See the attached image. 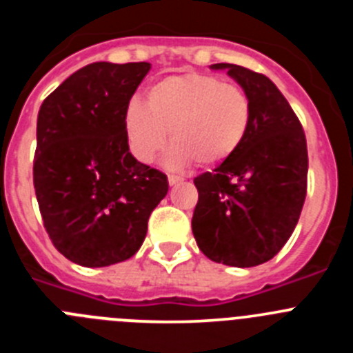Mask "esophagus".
Here are the masks:
<instances>
[{
    "label": "esophagus",
    "instance_id": "esophagus-1",
    "mask_svg": "<svg viewBox=\"0 0 353 353\" xmlns=\"http://www.w3.org/2000/svg\"><path fill=\"white\" fill-rule=\"evenodd\" d=\"M182 176H176V174H168V182H170V185H176V183L182 182Z\"/></svg>",
    "mask_w": 353,
    "mask_h": 353
}]
</instances>
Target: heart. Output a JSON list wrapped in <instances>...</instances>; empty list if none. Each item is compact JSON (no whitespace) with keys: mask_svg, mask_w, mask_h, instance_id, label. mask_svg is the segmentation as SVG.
<instances>
[{"mask_svg":"<svg viewBox=\"0 0 353 353\" xmlns=\"http://www.w3.org/2000/svg\"><path fill=\"white\" fill-rule=\"evenodd\" d=\"M251 123V101L239 84L205 74H176L159 79L146 92V104L132 101L125 111L130 152L152 164L174 143L170 164L198 161L212 166L226 161L242 145Z\"/></svg>","mask_w":353,"mask_h":353,"instance_id":"b5f03b06","label":"heart"}]
</instances>
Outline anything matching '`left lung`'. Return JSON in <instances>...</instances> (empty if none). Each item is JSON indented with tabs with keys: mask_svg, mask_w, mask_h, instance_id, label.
<instances>
[{
	"mask_svg": "<svg viewBox=\"0 0 353 353\" xmlns=\"http://www.w3.org/2000/svg\"><path fill=\"white\" fill-rule=\"evenodd\" d=\"M226 70L251 101V123L235 154L194 179L192 233L205 256L230 267L272 260L292 236L307 185V146L301 121L263 74L232 63Z\"/></svg>",
	"mask_w": 353,
	"mask_h": 353,
	"instance_id": "1",
	"label": "left lung"
}]
</instances>
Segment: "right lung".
Segmentation results:
<instances>
[{"instance_id": "obj_1", "label": "right lung", "mask_w": 353, "mask_h": 353, "mask_svg": "<svg viewBox=\"0 0 353 353\" xmlns=\"http://www.w3.org/2000/svg\"><path fill=\"white\" fill-rule=\"evenodd\" d=\"M152 65L97 61L42 102L33 183L43 226L67 260L108 267L141 248L168 176L129 152L125 111Z\"/></svg>"}]
</instances>
